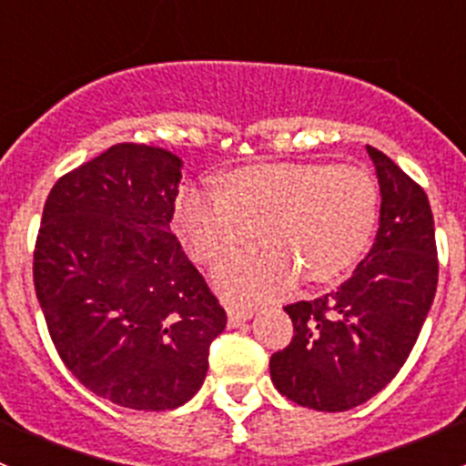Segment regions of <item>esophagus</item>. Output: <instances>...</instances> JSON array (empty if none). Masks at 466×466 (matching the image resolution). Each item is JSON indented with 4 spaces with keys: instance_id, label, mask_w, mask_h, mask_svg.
<instances>
[{
    "instance_id": "esophagus-1",
    "label": "esophagus",
    "mask_w": 466,
    "mask_h": 466,
    "mask_svg": "<svg viewBox=\"0 0 466 466\" xmlns=\"http://www.w3.org/2000/svg\"><path fill=\"white\" fill-rule=\"evenodd\" d=\"M252 318L250 309H238V307H229L228 309V324L229 327H238V324L248 322Z\"/></svg>"
}]
</instances>
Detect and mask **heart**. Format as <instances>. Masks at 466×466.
I'll list each match as a JSON object with an SVG mask.
<instances>
[{"mask_svg": "<svg viewBox=\"0 0 466 466\" xmlns=\"http://www.w3.org/2000/svg\"><path fill=\"white\" fill-rule=\"evenodd\" d=\"M377 223V187L356 167L255 164L229 173L223 191L189 187L173 225L200 263L218 261L252 237L261 248L220 261L214 284L228 302L275 298L298 281L340 277L368 246Z\"/></svg>", "mask_w": 466, "mask_h": 466, "instance_id": "b5f03b06", "label": "heart"}]
</instances>
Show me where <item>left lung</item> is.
Returning a JSON list of instances; mask_svg holds the SVG:
<instances>
[{
  "instance_id": "1",
  "label": "left lung",
  "mask_w": 466,
  "mask_h": 466,
  "mask_svg": "<svg viewBox=\"0 0 466 466\" xmlns=\"http://www.w3.org/2000/svg\"><path fill=\"white\" fill-rule=\"evenodd\" d=\"M380 189L379 232L333 293L284 307L295 336L270 356V379L298 406L342 412L390 383L415 347L437 289L429 198L388 155L368 146Z\"/></svg>"
}]
</instances>
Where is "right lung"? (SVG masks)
<instances>
[{
	"label": "right lung",
	"instance_id": "right-lung-1",
	"mask_svg": "<svg viewBox=\"0 0 466 466\" xmlns=\"http://www.w3.org/2000/svg\"><path fill=\"white\" fill-rule=\"evenodd\" d=\"M182 159L116 144L60 177L42 211L35 295L58 356L87 390L171 410L203 385L228 316L171 232Z\"/></svg>",
	"mask_w": 466,
	"mask_h": 466
}]
</instances>
